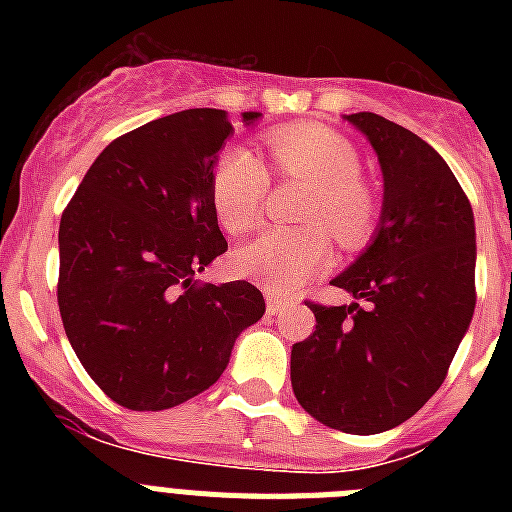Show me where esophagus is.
Wrapping results in <instances>:
<instances>
[{
  "mask_svg": "<svg viewBox=\"0 0 512 512\" xmlns=\"http://www.w3.org/2000/svg\"><path fill=\"white\" fill-rule=\"evenodd\" d=\"M282 307H287V300H284L282 295H277V292H271V289H266V310H269V315H274V312H279Z\"/></svg>",
  "mask_w": 512,
  "mask_h": 512,
  "instance_id": "34e87169",
  "label": "esophagus"
}]
</instances>
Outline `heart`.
Instances as JSON below:
<instances>
[{
    "instance_id": "1",
    "label": "heart",
    "mask_w": 512,
    "mask_h": 512,
    "mask_svg": "<svg viewBox=\"0 0 512 512\" xmlns=\"http://www.w3.org/2000/svg\"><path fill=\"white\" fill-rule=\"evenodd\" d=\"M277 174L300 179L307 192L300 228H264L235 251V266L271 292H292L328 266V233L343 246H361L377 220V200L361 182V158L336 130L323 125H287L266 135ZM269 192L261 158L233 146L212 169L210 197L217 223L228 233H248L259 223Z\"/></svg>"
}]
</instances>
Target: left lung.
<instances>
[{"mask_svg":"<svg viewBox=\"0 0 512 512\" xmlns=\"http://www.w3.org/2000/svg\"><path fill=\"white\" fill-rule=\"evenodd\" d=\"M346 120L382 166V217L330 282L356 302H307L318 325L292 346V390L328 428L372 436L413 418L446 379L477 302V238L467 194L423 138L374 112Z\"/></svg>","mask_w":512,"mask_h":512,"instance_id":"left-lung-1","label":"left lung"}]
</instances>
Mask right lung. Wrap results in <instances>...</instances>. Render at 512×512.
Wrapping results in <instances>:
<instances>
[{
	"label": "right lung",
	"mask_w": 512,
	"mask_h": 512,
	"mask_svg": "<svg viewBox=\"0 0 512 512\" xmlns=\"http://www.w3.org/2000/svg\"><path fill=\"white\" fill-rule=\"evenodd\" d=\"M261 112H243L251 125ZM233 125L225 110L158 117L104 148L61 215L58 310L104 395L166 410L220 379L241 330L261 320L248 282L200 284L228 251L210 184Z\"/></svg>",
	"instance_id": "right-lung-1"
}]
</instances>
